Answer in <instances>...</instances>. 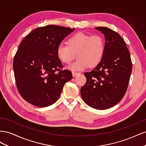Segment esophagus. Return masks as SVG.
I'll list each match as a JSON object with an SVG mask.
<instances>
[{
	"mask_svg": "<svg viewBox=\"0 0 146 146\" xmlns=\"http://www.w3.org/2000/svg\"><path fill=\"white\" fill-rule=\"evenodd\" d=\"M80 74V72H76V71H72V76H73L74 77L76 76H77V75H79Z\"/></svg>",
	"mask_w": 146,
	"mask_h": 146,
	"instance_id": "esophagus-1",
	"label": "esophagus"
}]
</instances>
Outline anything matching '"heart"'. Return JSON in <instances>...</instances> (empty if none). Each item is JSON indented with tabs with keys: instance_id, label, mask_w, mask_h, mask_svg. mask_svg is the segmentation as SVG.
Masks as SVG:
<instances>
[{
	"instance_id": "b5f03b06",
	"label": "heart",
	"mask_w": 146,
	"mask_h": 146,
	"mask_svg": "<svg viewBox=\"0 0 146 146\" xmlns=\"http://www.w3.org/2000/svg\"><path fill=\"white\" fill-rule=\"evenodd\" d=\"M105 50L104 38L99 35H90L79 32L68 40V44H60L57 47V56L61 62L69 64L77 53L78 58L69 66L73 70H82L88 66L94 67L103 58Z\"/></svg>"
}]
</instances>
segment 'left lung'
<instances>
[{"label":"left lung","mask_w":146,"mask_h":146,"mask_svg":"<svg viewBox=\"0 0 146 146\" xmlns=\"http://www.w3.org/2000/svg\"><path fill=\"white\" fill-rule=\"evenodd\" d=\"M105 38L103 58L91 72L84 73L86 82L80 89L83 101L97 110L111 108L127 90L132 70L130 52L121 35L105 27H95Z\"/></svg>","instance_id":"obj_1"}]
</instances>
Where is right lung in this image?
Listing matches in <instances>:
<instances>
[{"label":"right lung","mask_w":146,"mask_h":146,"mask_svg":"<svg viewBox=\"0 0 146 146\" xmlns=\"http://www.w3.org/2000/svg\"><path fill=\"white\" fill-rule=\"evenodd\" d=\"M74 29L44 26L33 30L21 42L13 67L17 90L27 102L38 107L52 105L72 79L71 71L62 69L56 50Z\"/></svg>","instance_id":"right-lung-1"}]
</instances>
